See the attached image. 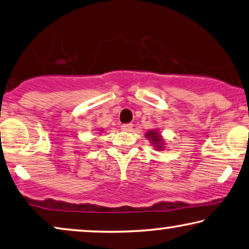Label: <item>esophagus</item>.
Instances as JSON below:
<instances>
[{"instance_id": "esophagus-1", "label": "esophagus", "mask_w": 249, "mask_h": 249, "mask_svg": "<svg viewBox=\"0 0 249 249\" xmlns=\"http://www.w3.org/2000/svg\"><path fill=\"white\" fill-rule=\"evenodd\" d=\"M122 127V129H123V131H131L132 129V127H133V124H123L121 126Z\"/></svg>"}]
</instances>
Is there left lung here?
I'll use <instances>...</instances> for the list:
<instances>
[{"label":"left lung","instance_id":"1","mask_svg":"<svg viewBox=\"0 0 249 249\" xmlns=\"http://www.w3.org/2000/svg\"><path fill=\"white\" fill-rule=\"evenodd\" d=\"M145 138L150 140V142H151L153 148L158 150V151H162L164 149V140L162 139V136H161V134L157 128L146 132Z\"/></svg>","mask_w":249,"mask_h":249}]
</instances>
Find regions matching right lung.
I'll list each match as a JSON object with an SVG mask.
<instances>
[{"mask_svg": "<svg viewBox=\"0 0 249 249\" xmlns=\"http://www.w3.org/2000/svg\"><path fill=\"white\" fill-rule=\"evenodd\" d=\"M100 132H104V131H103V128H100Z\"/></svg>", "mask_w": 249, "mask_h": 249, "instance_id": "1", "label": "right lung"}]
</instances>
